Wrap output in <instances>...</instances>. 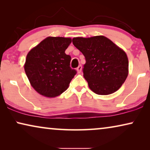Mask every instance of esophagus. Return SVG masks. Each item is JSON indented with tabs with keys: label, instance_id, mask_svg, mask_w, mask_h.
I'll list each match as a JSON object with an SVG mask.
<instances>
[{
	"label": "esophagus",
	"instance_id": "obj_1",
	"mask_svg": "<svg viewBox=\"0 0 150 150\" xmlns=\"http://www.w3.org/2000/svg\"><path fill=\"white\" fill-rule=\"evenodd\" d=\"M76 70H77L78 73H81V71H82V65H80L79 66L77 67Z\"/></svg>",
	"mask_w": 150,
	"mask_h": 150
}]
</instances>
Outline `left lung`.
<instances>
[{
	"label": "left lung",
	"instance_id": "1",
	"mask_svg": "<svg viewBox=\"0 0 150 150\" xmlns=\"http://www.w3.org/2000/svg\"><path fill=\"white\" fill-rule=\"evenodd\" d=\"M72 43L85 57L83 76L90 89L109 95L120 89L128 75L126 52L103 35L74 38Z\"/></svg>",
	"mask_w": 150,
	"mask_h": 150
}]
</instances>
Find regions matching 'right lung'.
<instances>
[{"label": "right lung", "instance_id": "1", "mask_svg": "<svg viewBox=\"0 0 150 150\" xmlns=\"http://www.w3.org/2000/svg\"><path fill=\"white\" fill-rule=\"evenodd\" d=\"M71 39L48 37L26 55L24 71L30 85L41 95L57 97L69 87L76 71L70 67L71 57L65 51Z\"/></svg>", "mask_w": 150, "mask_h": 150}]
</instances>
